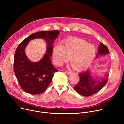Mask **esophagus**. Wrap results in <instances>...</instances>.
I'll use <instances>...</instances> for the list:
<instances>
[{
	"label": "esophagus",
	"instance_id": "obj_1",
	"mask_svg": "<svg viewBox=\"0 0 124 124\" xmlns=\"http://www.w3.org/2000/svg\"><path fill=\"white\" fill-rule=\"evenodd\" d=\"M65 72L67 74H70L71 73V71H65Z\"/></svg>",
	"mask_w": 124,
	"mask_h": 124
}]
</instances>
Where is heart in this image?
I'll list each match as a JSON object with an SVG mask.
<instances>
[{"label":"heart","mask_w":124,"mask_h":124,"mask_svg":"<svg viewBox=\"0 0 124 124\" xmlns=\"http://www.w3.org/2000/svg\"><path fill=\"white\" fill-rule=\"evenodd\" d=\"M95 56V49L93 46L80 40L68 41L64 47L58 44L53 48V58L57 65H61L69 60L72 66L78 70L88 67Z\"/></svg>","instance_id":"obj_1"}]
</instances>
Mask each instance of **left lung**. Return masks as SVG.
Wrapping results in <instances>:
<instances>
[{"label": "left lung", "instance_id": "obj_1", "mask_svg": "<svg viewBox=\"0 0 124 124\" xmlns=\"http://www.w3.org/2000/svg\"><path fill=\"white\" fill-rule=\"evenodd\" d=\"M109 53V50L106 46L101 43L96 57H98L99 56L107 55ZM90 69H87L79 74L80 80L73 88L81 95L89 96L95 94L102 88L108 81V75H106L103 78H101V80H94L90 75Z\"/></svg>", "mask_w": 124, "mask_h": 124}]
</instances>
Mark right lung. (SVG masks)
<instances>
[{
	"instance_id": "right-lung-1",
	"label": "right lung",
	"mask_w": 124,
	"mask_h": 124,
	"mask_svg": "<svg viewBox=\"0 0 124 124\" xmlns=\"http://www.w3.org/2000/svg\"><path fill=\"white\" fill-rule=\"evenodd\" d=\"M59 31H45L35 32L27 38L17 47L14 56V70L21 87L31 94H39L46 90L58 70L52 65L50 57L53 53V43ZM37 38H42L47 43V53L37 62H32L27 58L25 48L28 42Z\"/></svg>"
}]
</instances>
